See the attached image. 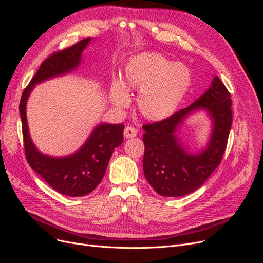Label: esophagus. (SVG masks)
Segmentation results:
<instances>
[{"label": "esophagus", "mask_w": 263, "mask_h": 263, "mask_svg": "<svg viewBox=\"0 0 263 263\" xmlns=\"http://www.w3.org/2000/svg\"><path fill=\"white\" fill-rule=\"evenodd\" d=\"M136 135H137V129L133 126H127L124 130V136L126 138H134L136 137Z\"/></svg>", "instance_id": "esophagus-1"}]
</instances>
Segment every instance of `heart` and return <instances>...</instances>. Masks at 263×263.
Here are the masks:
<instances>
[{
  "label": "heart",
  "instance_id": "obj_1",
  "mask_svg": "<svg viewBox=\"0 0 263 263\" xmlns=\"http://www.w3.org/2000/svg\"><path fill=\"white\" fill-rule=\"evenodd\" d=\"M191 73L182 63H173L161 53L144 52L133 57L125 68L123 84L140 91L137 108L146 119L163 121L177 112L191 86ZM110 98L118 107L129 103L128 93L121 83L112 87Z\"/></svg>",
  "mask_w": 263,
  "mask_h": 263
}]
</instances>
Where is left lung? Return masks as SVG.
Returning a JSON list of instances; mask_svg holds the SVG:
<instances>
[{
    "label": "left lung",
    "instance_id": "8db88e82",
    "mask_svg": "<svg viewBox=\"0 0 263 263\" xmlns=\"http://www.w3.org/2000/svg\"><path fill=\"white\" fill-rule=\"evenodd\" d=\"M197 109L208 110L213 130L208 147L198 154H190L180 146L175 133L185 117ZM232 122L230 93L215 76L210 89L190 106L163 121L142 126V166L149 184L158 194L172 197L190 194L203 185L221 161Z\"/></svg>",
    "mask_w": 263,
    "mask_h": 263
}]
</instances>
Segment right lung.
<instances>
[{
    "label": "right lung",
    "mask_w": 263,
    "mask_h": 263,
    "mask_svg": "<svg viewBox=\"0 0 263 263\" xmlns=\"http://www.w3.org/2000/svg\"><path fill=\"white\" fill-rule=\"evenodd\" d=\"M91 41V38H85L66 49L53 52L44 60L24 90L20 102L24 149L28 164L53 190L69 196L86 195L100 184L114 149L122 145L124 125L100 124L77 153L53 158L43 155L31 141L26 118V102L35 84L69 73L80 65L81 54Z\"/></svg>",
    "instance_id": "1"
}]
</instances>
